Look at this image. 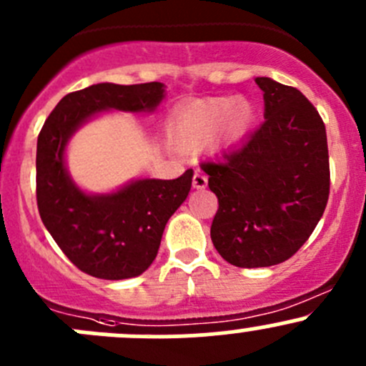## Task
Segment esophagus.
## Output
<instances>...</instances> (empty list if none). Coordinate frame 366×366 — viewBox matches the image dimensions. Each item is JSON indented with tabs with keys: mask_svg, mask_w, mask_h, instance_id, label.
Listing matches in <instances>:
<instances>
[{
	"mask_svg": "<svg viewBox=\"0 0 366 366\" xmlns=\"http://www.w3.org/2000/svg\"><path fill=\"white\" fill-rule=\"evenodd\" d=\"M193 187L194 189H204V187H207V177L202 172H194Z\"/></svg>",
	"mask_w": 366,
	"mask_h": 366,
	"instance_id": "34e87169",
	"label": "esophagus"
}]
</instances>
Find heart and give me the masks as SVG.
<instances>
[{"instance_id":"b5f03b06","label":"heart","mask_w":366,"mask_h":366,"mask_svg":"<svg viewBox=\"0 0 366 366\" xmlns=\"http://www.w3.org/2000/svg\"><path fill=\"white\" fill-rule=\"evenodd\" d=\"M254 118L252 102L234 97H209L182 108L175 118V138L182 149H202L217 136L221 143L239 142Z\"/></svg>"}]
</instances>
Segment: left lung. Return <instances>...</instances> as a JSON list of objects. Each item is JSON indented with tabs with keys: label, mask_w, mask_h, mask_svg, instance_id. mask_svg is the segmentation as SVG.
Segmentation results:
<instances>
[{
	"label": "left lung",
	"mask_w": 366,
	"mask_h": 366,
	"mask_svg": "<svg viewBox=\"0 0 366 366\" xmlns=\"http://www.w3.org/2000/svg\"><path fill=\"white\" fill-rule=\"evenodd\" d=\"M264 124L223 159L202 162L217 197L210 239L235 267L289 260L308 241L330 198L326 125L294 86L257 77Z\"/></svg>",
	"instance_id": "obj_1"
}]
</instances>
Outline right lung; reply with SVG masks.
Wrapping results in <instances>:
<instances>
[{
	"label": "right lung",
	"instance_id": "right-lung-1",
	"mask_svg": "<svg viewBox=\"0 0 366 366\" xmlns=\"http://www.w3.org/2000/svg\"><path fill=\"white\" fill-rule=\"evenodd\" d=\"M164 84L99 83L67 94L36 139V205L67 258L86 274L127 280L150 267L172 214L191 191L193 169L173 180L142 179L109 194H86L65 168V147L86 120L106 109L154 112Z\"/></svg>",
	"mask_w": 366,
	"mask_h": 366
}]
</instances>
